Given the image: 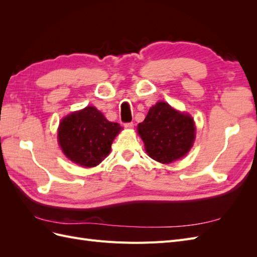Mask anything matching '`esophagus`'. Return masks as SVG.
Returning <instances> with one entry per match:
<instances>
[{
  "label": "esophagus",
  "mask_w": 257,
  "mask_h": 257,
  "mask_svg": "<svg viewBox=\"0 0 257 257\" xmlns=\"http://www.w3.org/2000/svg\"><path fill=\"white\" fill-rule=\"evenodd\" d=\"M124 127H125V128H133L134 127V123L133 122L124 123Z\"/></svg>",
  "instance_id": "1"
}]
</instances>
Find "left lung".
Here are the masks:
<instances>
[{
    "mask_svg": "<svg viewBox=\"0 0 257 257\" xmlns=\"http://www.w3.org/2000/svg\"><path fill=\"white\" fill-rule=\"evenodd\" d=\"M149 157L170 164L188 153L195 139V123L189 113L176 110L165 102L152 106L137 126Z\"/></svg>",
    "mask_w": 257,
    "mask_h": 257,
    "instance_id": "1",
    "label": "left lung"
}]
</instances>
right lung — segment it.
Listing matches in <instances>:
<instances>
[{
    "label": "right lung",
    "mask_w": 257,
    "mask_h": 257,
    "mask_svg": "<svg viewBox=\"0 0 257 257\" xmlns=\"http://www.w3.org/2000/svg\"><path fill=\"white\" fill-rule=\"evenodd\" d=\"M122 127L108 121L95 107L88 106L61 120L58 142L68 160L82 167L98 165L111 150Z\"/></svg>",
    "instance_id": "obj_1"
}]
</instances>
